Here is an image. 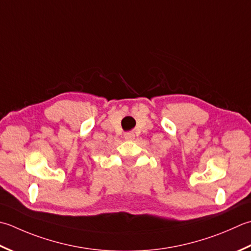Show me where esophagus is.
<instances>
[{
    "label": "esophagus",
    "mask_w": 251,
    "mask_h": 251,
    "mask_svg": "<svg viewBox=\"0 0 251 251\" xmlns=\"http://www.w3.org/2000/svg\"><path fill=\"white\" fill-rule=\"evenodd\" d=\"M124 138H125V139H127V140H132V139L135 138L134 132H130V131H128V132H125V134H124Z\"/></svg>",
    "instance_id": "34e87169"
}]
</instances>
